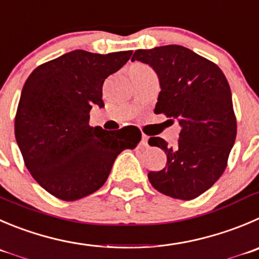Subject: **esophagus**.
I'll list each match as a JSON object with an SVG mask.
<instances>
[{
  "label": "esophagus",
  "mask_w": 259,
  "mask_h": 259,
  "mask_svg": "<svg viewBox=\"0 0 259 259\" xmlns=\"http://www.w3.org/2000/svg\"><path fill=\"white\" fill-rule=\"evenodd\" d=\"M141 145L142 146L147 147L149 146V137L146 136V135H142V139H141Z\"/></svg>",
  "instance_id": "1"
}]
</instances>
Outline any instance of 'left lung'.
Here are the masks:
<instances>
[{"label": "left lung", "instance_id": "8db88e82", "mask_svg": "<svg viewBox=\"0 0 259 259\" xmlns=\"http://www.w3.org/2000/svg\"><path fill=\"white\" fill-rule=\"evenodd\" d=\"M147 63L159 77L155 113H164L182 127L176 146L150 137V146L166 154V166L150 171L149 181L160 193L193 199L224 173L236 137L231 91L223 71L211 61L182 46L139 49L132 61Z\"/></svg>", "mask_w": 259, "mask_h": 259}]
</instances>
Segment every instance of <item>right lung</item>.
Returning <instances> with one entry per match:
<instances>
[{
  "instance_id": "right-lung-1",
  "label": "right lung",
  "mask_w": 259,
  "mask_h": 259,
  "mask_svg": "<svg viewBox=\"0 0 259 259\" xmlns=\"http://www.w3.org/2000/svg\"><path fill=\"white\" fill-rule=\"evenodd\" d=\"M132 51L98 54L76 49L38 66L21 91L15 137L33 178L48 193L76 201L107 182L115 157L135 149L141 131L89 125L103 103L105 78L127 63Z\"/></svg>"
}]
</instances>
